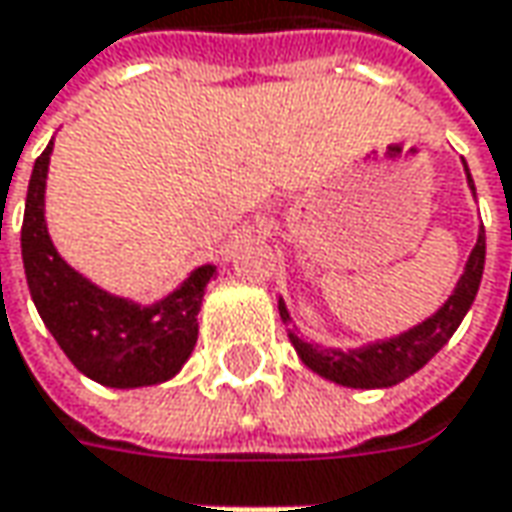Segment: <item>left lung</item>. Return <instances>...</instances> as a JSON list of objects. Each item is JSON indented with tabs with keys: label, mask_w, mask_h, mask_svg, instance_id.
I'll return each mask as SVG.
<instances>
[{
	"label": "left lung",
	"mask_w": 512,
	"mask_h": 512,
	"mask_svg": "<svg viewBox=\"0 0 512 512\" xmlns=\"http://www.w3.org/2000/svg\"><path fill=\"white\" fill-rule=\"evenodd\" d=\"M467 187L476 199V185L470 168L462 159ZM484 227H479L476 245L470 250L467 262H464L462 276L453 287V293L447 296L433 316H427L419 325L407 327L396 336L376 339V342L359 344V347H327L319 342H307L305 336H299V327L293 325V316L287 310L285 299L279 296V316L287 327L290 344L296 347V356L302 359L305 367H310L316 376H322L327 382L342 384V387H359V390H376V387H393V384L410 379L416 370H422L444 344L450 342V336L459 330L467 310L473 305L479 285H482L484 273Z\"/></svg>",
	"instance_id": "8db88e82"
}]
</instances>
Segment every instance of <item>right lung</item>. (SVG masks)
Returning <instances> with one entry per match:
<instances>
[{"label": "right lung", "mask_w": 512, "mask_h": 512, "mask_svg": "<svg viewBox=\"0 0 512 512\" xmlns=\"http://www.w3.org/2000/svg\"><path fill=\"white\" fill-rule=\"evenodd\" d=\"M53 139L30 173L22 262L30 299L73 367L93 382L133 390L170 382L199 339V310L216 265H199L168 296L142 305L108 293L68 265L53 245L45 219V193Z\"/></svg>", "instance_id": "right-lung-1"}]
</instances>
